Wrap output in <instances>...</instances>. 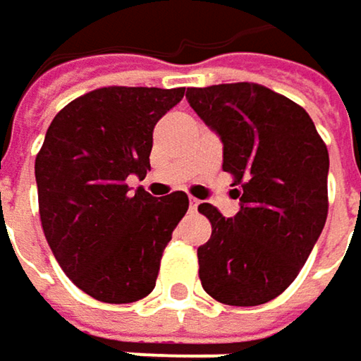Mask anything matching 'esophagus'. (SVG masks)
I'll list each match as a JSON object with an SVG mask.
<instances>
[{
  "mask_svg": "<svg viewBox=\"0 0 361 361\" xmlns=\"http://www.w3.org/2000/svg\"><path fill=\"white\" fill-rule=\"evenodd\" d=\"M198 204H200V200H196V198H190V211H196V209H198Z\"/></svg>",
  "mask_w": 361,
  "mask_h": 361,
  "instance_id": "34e87169",
  "label": "esophagus"
}]
</instances>
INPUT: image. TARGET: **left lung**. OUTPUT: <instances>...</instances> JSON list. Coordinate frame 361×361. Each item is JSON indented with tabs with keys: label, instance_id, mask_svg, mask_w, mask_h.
Returning a JSON list of instances; mask_svg holds the SVG:
<instances>
[{
	"label": "left lung",
	"instance_id": "left-lung-1",
	"mask_svg": "<svg viewBox=\"0 0 361 361\" xmlns=\"http://www.w3.org/2000/svg\"><path fill=\"white\" fill-rule=\"evenodd\" d=\"M185 99L223 142V171L240 213L204 202L213 233L198 247L204 291L227 306H260L302 271L329 213V150L304 107L254 82L188 88Z\"/></svg>",
	"mask_w": 361,
	"mask_h": 361
}]
</instances>
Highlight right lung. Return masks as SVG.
I'll use <instances>...</instances> for the list:
<instances>
[{"instance_id":"1","label":"right lung","mask_w":361,"mask_h":361,"mask_svg":"<svg viewBox=\"0 0 361 361\" xmlns=\"http://www.w3.org/2000/svg\"><path fill=\"white\" fill-rule=\"evenodd\" d=\"M185 88L105 86L53 117L35 161L43 233L61 271L90 298L130 304L154 289L188 196L130 192L150 171L152 130Z\"/></svg>"}]
</instances>
